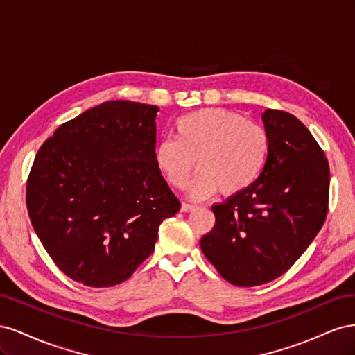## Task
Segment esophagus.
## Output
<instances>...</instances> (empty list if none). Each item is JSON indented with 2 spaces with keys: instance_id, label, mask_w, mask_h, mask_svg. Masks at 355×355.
Returning a JSON list of instances; mask_svg holds the SVG:
<instances>
[{
  "instance_id": "1",
  "label": "esophagus",
  "mask_w": 355,
  "mask_h": 355,
  "mask_svg": "<svg viewBox=\"0 0 355 355\" xmlns=\"http://www.w3.org/2000/svg\"><path fill=\"white\" fill-rule=\"evenodd\" d=\"M197 209V206L196 204H189V202H182V207H180V210L182 211H194Z\"/></svg>"
}]
</instances>
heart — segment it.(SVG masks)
I'll list each match as a JSON object with an SVG mask.
<instances>
[{
	"mask_svg": "<svg viewBox=\"0 0 355 355\" xmlns=\"http://www.w3.org/2000/svg\"><path fill=\"white\" fill-rule=\"evenodd\" d=\"M175 137L164 139L155 148V163L170 187L204 198L218 189L235 196L259 179L271 154V136L262 124L247 121L237 112L219 108L200 110L180 116Z\"/></svg>",
	"mask_w": 355,
	"mask_h": 355,
	"instance_id": "1",
	"label": "heart"
}]
</instances>
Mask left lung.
Listing matches in <instances>:
<instances>
[{
    "mask_svg": "<svg viewBox=\"0 0 355 355\" xmlns=\"http://www.w3.org/2000/svg\"><path fill=\"white\" fill-rule=\"evenodd\" d=\"M271 154L254 184L211 207L201 250L228 283L253 287L288 271L323 227L330 170L324 151L292 114H262Z\"/></svg>",
    "mask_w": 355,
    "mask_h": 355,
    "instance_id": "obj_1",
    "label": "left lung"
}]
</instances>
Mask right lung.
<instances>
[{"label":"right lung","instance_id":"right-lung-1","mask_svg":"<svg viewBox=\"0 0 355 355\" xmlns=\"http://www.w3.org/2000/svg\"><path fill=\"white\" fill-rule=\"evenodd\" d=\"M158 108L110 101L63 123L41 145L26 207L59 270L89 287L130 278L180 202L155 163Z\"/></svg>","mask_w":355,"mask_h":355}]
</instances>
